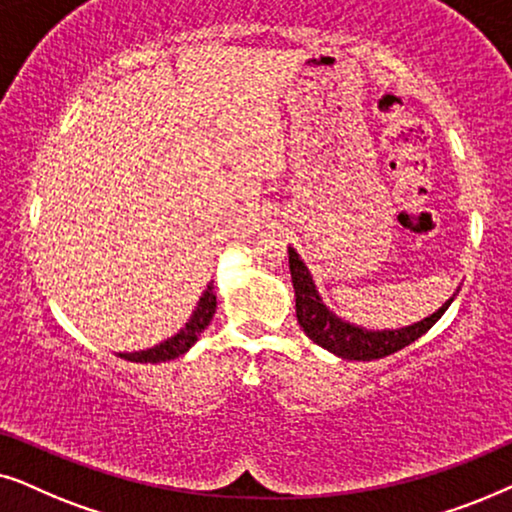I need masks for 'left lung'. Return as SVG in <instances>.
Returning <instances> with one entry per match:
<instances>
[{
    "label": "left lung",
    "instance_id": "1",
    "mask_svg": "<svg viewBox=\"0 0 512 512\" xmlns=\"http://www.w3.org/2000/svg\"><path fill=\"white\" fill-rule=\"evenodd\" d=\"M290 252V276L292 288H295V309H297V323L302 325L304 335L311 339L313 344L323 346L330 353L346 360H377L391 353L405 349L414 339L426 335L431 327L438 323V318L449 309L452 299L440 306L433 316L421 320V323L400 327V330H365V327L351 325L335 316L320 299L316 285L309 269L304 267L302 257L297 255L295 248H288Z\"/></svg>",
    "mask_w": 512,
    "mask_h": 512
}]
</instances>
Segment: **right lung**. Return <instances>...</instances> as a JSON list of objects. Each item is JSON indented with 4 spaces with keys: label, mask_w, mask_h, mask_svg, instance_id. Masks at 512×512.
I'll use <instances>...</instances> for the list:
<instances>
[{
    "label": "right lung",
    "mask_w": 512,
    "mask_h": 512,
    "mask_svg": "<svg viewBox=\"0 0 512 512\" xmlns=\"http://www.w3.org/2000/svg\"><path fill=\"white\" fill-rule=\"evenodd\" d=\"M215 309H217V297H215L213 283H210L206 292H203V297L199 299V304H196V311L192 313V318H189V323L182 327L175 337H170L166 342L156 344L147 351L119 353V356L124 360H131V363H163V360H173L177 356H182V353L192 349L196 339L201 337V332L210 325V320L215 316Z\"/></svg>",
    "instance_id": "1"
}]
</instances>
